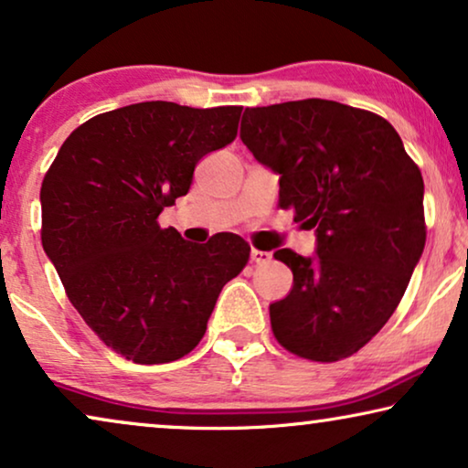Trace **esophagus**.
<instances>
[{
  "mask_svg": "<svg viewBox=\"0 0 468 468\" xmlns=\"http://www.w3.org/2000/svg\"><path fill=\"white\" fill-rule=\"evenodd\" d=\"M271 260H272V255L268 251H261V249H251V261H253V264L261 266V264H268Z\"/></svg>",
  "mask_w": 468,
  "mask_h": 468,
  "instance_id": "1",
  "label": "esophagus"
}]
</instances>
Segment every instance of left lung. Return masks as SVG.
I'll return each instance as SVG.
<instances>
[{"label": "left lung", "instance_id": "8db88e82", "mask_svg": "<svg viewBox=\"0 0 468 468\" xmlns=\"http://www.w3.org/2000/svg\"><path fill=\"white\" fill-rule=\"evenodd\" d=\"M242 143L279 178V207L315 229L317 255L281 249L293 287L271 304L290 354L336 362L360 351L399 306L426 245L424 178L379 114L332 100L247 108Z\"/></svg>", "mask_w": 468, "mask_h": 468}]
</instances>
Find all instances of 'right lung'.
I'll return each instance as SVG.
<instances>
[{"instance_id": "add662e5", "label": "right lung", "mask_w": 468, "mask_h": 468, "mask_svg": "<svg viewBox=\"0 0 468 468\" xmlns=\"http://www.w3.org/2000/svg\"><path fill=\"white\" fill-rule=\"evenodd\" d=\"M242 106L143 101L101 112L66 138L44 175L42 247L100 341L136 364L187 356L223 285L249 261L240 236L191 245L157 217L196 164L239 133Z\"/></svg>"}]
</instances>
